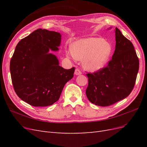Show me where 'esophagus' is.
<instances>
[{
  "label": "esophagus",
  "instance_id": "1",
  "mask_svg": "<svg viewBox=\"0 0 147 147\" xmlns=\"http://www.w3.org/2000/svg\"><path fill=\"white\" fill-rule=\"evenodd\" d=\"M75 74L76 75H81L82 74V72L80 71V70L78 69H76L75 70Z\"/></svg>",
  "mask_w": 147,
  "mask_h": 147
}]
</instances>
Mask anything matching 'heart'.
<instances>
[{
	"label": "heart",
	"instance_id": "b5f03b06",
	"mask_svg": "<svg viewBox=\"0 0 147 147\" xmlns=\"http://www.w3.org/2000/svg\"><path fill=\"white\" fill-rule=\"evenodd\" d=\"M112 51V46L103 38L91 37L75 42L67 53L76 59H83L86 69L96 71L105 65Z\"/></svg>",
	"mask_w": 147,
	"mask_h": 147
}]
</instances>
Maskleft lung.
<instances>
[{"mask_svg": "<svg viewBox=\"0 0 147 147\" xmlns=\"http://www.w3.org/2000/svg\"><path fill=\"white\" fill-rule=\"evenodd\" d=\"M115 50L108 65L86 74V94L91 102L107 107L124 99L134 87L139 61L132 42L115 28Z\"/></svg>", "mask_w": 147, "mask_h": 147, "instance_id": "left-lung-1", "label": "left lung"}]
</instances>
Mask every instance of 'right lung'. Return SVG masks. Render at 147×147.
<instances>
[{"mask_svg": "<svg viewBox=\"0 0 147 147\" xmlns=\"http://www.w3.org/2000/svg\"><path fill=\"white\" fill-rule=\"evenodd\" d=\"M61 35L38 29L17 44L10 61L13 88L20 98L34 107H46L59 99L65 83L74 77L75 67L59 65L55 55Z\"/></svg>", "mask_w": 147, "mask_h": 147, "instance_id": "obj_1", "label": "right lung"}]
</instances>
